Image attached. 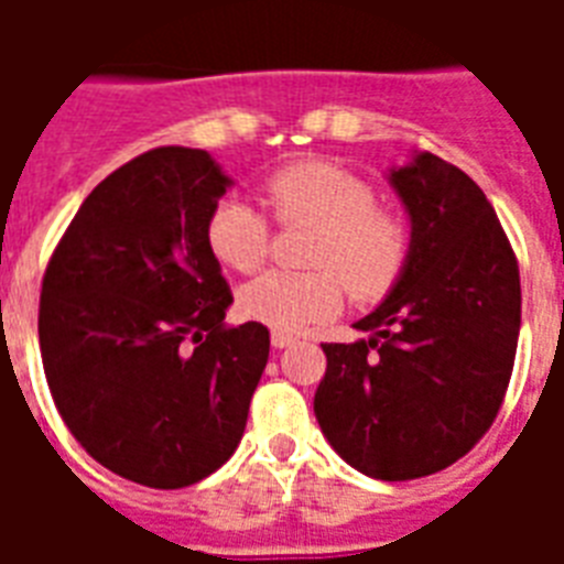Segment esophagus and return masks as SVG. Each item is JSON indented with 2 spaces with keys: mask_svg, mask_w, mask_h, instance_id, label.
Returning a JSON list of instances; mask_svg holds the SVG:
<instances>
[{
  "mask_svg": "<svg viewBox=\"0 0 564 564\" xmlns=\"http://www.w3.org/2000/svg\"><path fill=\"white\" fill-rule=\"evenodd\" d=\"M295 343V336L286 334V330H272V345L274 348H290Z\"/></svg>",
  "mask_w": 564,
  "mask_h": 564,
  "instance_id": "1",
  "label": "esophagus"
}]
</instances>
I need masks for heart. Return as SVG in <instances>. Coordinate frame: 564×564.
Wrapping results in <instances>:
<instances>
[{
	"mask_svg": "<svg viewBox=\"0 0 564 564\" xmlns=\"http://www.w3.org/2000/svg\"><path fill=\"white\" fill-rule=\"evenodd\" d=\"M265 207L281 225H313L307 272H265L239 290V313L274 330L334 316L345 286L357 301L380 299L410 263L412 234L401 213L377 204L369 181L330 161H299L263 181ZM213 257L237 272L260 269L272 221L242 195H225L207 216Z\"/></svg>",
	"mask_w": 564,
	"mask_h": 564,
	"instance_id": "heart-1",
	"label": "heart"
}]
</instances>
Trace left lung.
I'll return each instance as SVG.
<instances>
[{
  "label": "left lung",
  "instance_id": "8db88e82",
  "mask_svg": "<svg viewBox=\"0 0 564 564\" xmlns=\"http://www.w3.org/2000/svg\"><path fill=\"white\" fill-rule=\"evenodd\" d=\"M412 219L410 263L389 299L325 343L318 427L375 480H415L471 451L498 419L516 366L521 278L498 213L459 166L419 154L392 172Z\"/></svg>",
  "mask_w": 564,
  "mask_h": 564
}]
</instances>
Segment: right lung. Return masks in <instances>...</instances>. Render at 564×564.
Here are the masks:
<instances>
[{
    "instance_id": "add662e5",
    "label": "right lung",
    "mask_w": 564,
    "mask_h": 564,
    "mask_svg": "<svg viewBox=\"0 0 564 564\" xmlns=\"http://www.w3.org/2000/svg\"><path fill=\"white\" fill-rule=\"evenodd\" d=\"M230 181L202 149L161 145L110 172L48 257L40 357L78 445L149 489H184L237 451L269 360L207 246Z\"/></svg>"
}]
</instances>
